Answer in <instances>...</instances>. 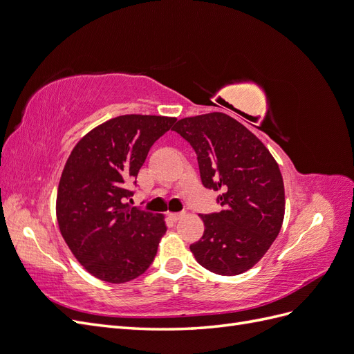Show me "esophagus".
<instances>
[{
  "label": "esophagus",
  "instance_id": "esophagus-1",
  "mask_svg": "<svg viewBox=\"0 0 354 354\" xmlns=\"http://www.w3.org/2000/svg\"><path fill=\"white\" fill-rule=\"evenodd\" d=\"M168 216H169V218L173 220V221H178L180 218H183V217L186 216V214H185V212H169Z\"/></svg>",
  "mask_w": 354,
  "mask_h": 354
}]
</instances>
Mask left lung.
Returning a JSON list of instances; mask_svg holds the SVG:
<instances>
[{"label":"left lung","mask_w":354,"mask_h":354,"mask_svg":"<svg viewBox=\"0 0 354 354\" xmlns=\"http://www.w3.org/2000/svg\"><path fill=\"white\" fill-rule=\"evenodd\" d=\"M174 131L195 149L202 185L220 192V212L201 216L202 238L190 245L207 270L234 276L269 251L285 217L279 165L264 143L223 112L189 116Z\"/></svg>","instance_id":"left-lung-1"}]
</instances>
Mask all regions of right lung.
<instances>
[{
	"label": "right lung",
	"mask_w": 354,
	"mask_h": 354,
	"mask_svg": "<svg viewBox=\"0 0 354 354\" xmlns=\"http://www.w3.org/2000/svg\"><path fill=\"white\" fill-rule=\"evenodd\" d=\"M176 118L122 115L85 134L62 171L56 217L63 239L94 277L125 283L152 264L165 216L130 208L127 185Z\"/></svg>",
	"instance_id": "right-lung-1"
}]
</instances>
